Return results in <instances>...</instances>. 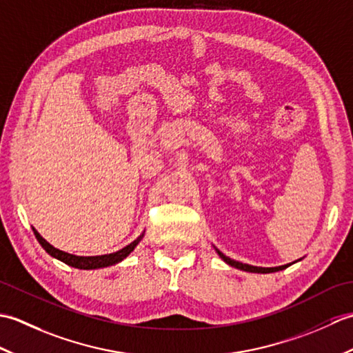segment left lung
I'll return each mask as SVG.
<instances>
[{"instance_id":"8db88e82","label":"left lung","mask_w":353,"mask_h":353,"mask_svg":"<svg viewBox=\"0 0 353 353\" xmlns=\"http://www.w3.org/2000/svg\"><path fill=\"white\" fill-rule=\"evenodd\" d=\"M216 253L220 254V258L226 262V264H229L230 267H235V268H239L243 270V272H249V273H274V272H279V270H283L287 268L290 264L287 265H281V267H272V268H265V267H253V265H249V264H243V262H238V261H234L230 259L229 256H226V254H223L219 249H216Z\"/></svg>"}]
</instances>
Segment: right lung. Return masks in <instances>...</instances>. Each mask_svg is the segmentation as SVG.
Masks as SVG:
<instances>
[{"label":"right lung","instance_id":"1","mask_svg":"<svg viewBox=\"0 0 353 353\" xmlns=\"http://www.w3.org/2000/svg\"><path fill=\"white\" fill-rule=\"evenodd\" d=\"M33 232H34V236L37 238V241H39V244L45 249V252L51 254L52 258L65 262L66 265L76 267V268H80V270H94V268H101V267H109V265L117 264V262L123 261L125 256H129V254L133 252V249L138 245V243L141 241V238H142V236H139L138 239H134V241L130 243L129 245H125L124 249L118 250L115 253L101 254V256H76V254L66 253V252L56 249V247H52L50 243L45 241V239L39 235V232H37L34 228H33Z\"/></svg>","mask_w":353,"mask_h":353}]
</instances>
